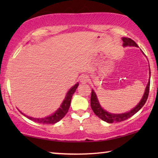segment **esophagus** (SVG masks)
<instances>
[{
    "label": "esophagus",
    "instance_id": "34e87169",
    "mask_svg": "<svg viewBox=\"0 0 158 158\" xmlns=\"http://www.w3.org/2000/svg\"><path fill=\"white\" fill-rule=\"evenodd\" d=\"M89 81V77L85 75H83L80 77V82L82 83V84H85V83H87Z\"/></svg>",
    "mask_w": 158,
    "mask_h": 158
}]
</instances>
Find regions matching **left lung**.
Listing matches in <instances>:
<instances>
[{
    "label": "left lung",
    "instance_id": "1",
    "mask_svg": "<svg viewBox=\"0 0 158 158\" xmlns=\"http://www.w3.org/2000/svg\"><path fill=\"white\" fill-rule=\"evenodd\" d=\"M122 40L123 42V46H134V47H138L136 42L132 40V39L129 38V37H123ZM150 74H151V70H150ZM151 77V75H150ZM150 80V79H149ZM149 89H150V81H148V84L146 85L145 92L143 93V95L142 98H141L139 103L135 106V108L132 109V110L130 111L126 112V113L123 114H111L109 113V112L106 111L105 110L101 107V106L99 103V101L98 100L97 95H96L94 90H92L91 92V97H90V106L93 109V112H94L96 116H98L100 119L102 121L107 122L109 123H118L125 121L127 118H129L133 115H135L137 111H139L140 109L142 108V106L145 105L146 102L148 99V93H149Z\"/></svg>",
    "mask_w": 158,
    "mask_h": 158
}]
</instances>
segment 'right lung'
I'll use <instances>...</instances> for the list:
<instances>
[{
  "label": "right lung",
  "instance_id": "add662e5",
  "mask_svg": "<svg viewBox=\"0 0 158 158\" xmlns=\"http://www.w3.org/2000/svg\"><path fill=\"white\" fill-rule=\"evenodd\" d=\"M78 85L79 84L77 83V84L74 85L73 88H71V89L69 90V91L67 93V95L65 96V100H63L62 105H60V107L58 108V110L56 111L54 114H52L49 116L44 118H33L26 116V115L22 113V112H21L20 111H19L21 112V114L23 115V116H26L28 118L31 120V121L36 123H39L41 124H54L60 121V120L65 116L66 114L68 113L69 106H70L72 97H73V95L74 94V92H75Z\"/></svg>",
  "mask_w": 158,
  "mask_h": 158
}]
</instances>
